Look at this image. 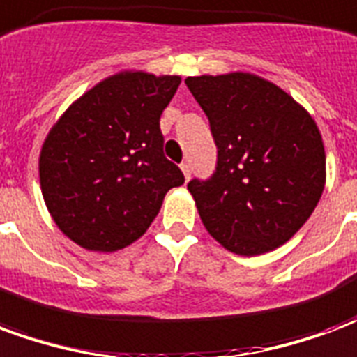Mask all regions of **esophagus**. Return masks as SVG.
Masks as SVG:
<instances>
[{"label":"esophagus","instance_id":"1","mask_svg":"<svg viewBox=\"0 0 357 357\" xmlns=\"http://www.w3.org/2000/svg\"><path fill=\"white\" fill-rule=\"evenodd\" d=\"M181 172H183L185 179L191 178V166H189V162H181Z\"/></svg>","mask_w":357,"mask_h":357}]
</instances>
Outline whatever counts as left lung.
Here are the masks:
<instances>
[{"label":"left lung","mask_w":357,"mask_h":357,"mask_svg":"<svg viewBox=\"0 0 357 357\" xmlns=\"http://www.w3.org/2000/svg\"><path fill=\"white\" fill-rule=\"evenodd\" d=\"M185 84L218 147L214 174L187 183L202 224L235 255L281 247L306 224L325 185V149L314 118L252 74L195 76Z\"/></svg>","instance_id":"1"}]
</instances>
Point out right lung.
<instances>
[{
	"mask_svg": "<svg viewBox=\"0 0 357 357\" xmlns=\"http://www.w3.org/2000/svg\"><path fill=\"white\" fill-rule=\"evenodd\" d=\"M179 76L122 73L97 84L51 128L40 155L50 214L76 245L112 252L139 239L185 178L164 156L160 114Z\"/></svg>",
	"mask_w": 357,
	"mask_h": 357,
	"instance_id": "obj_1",
	"label": "right lung"
}]
</instances>
